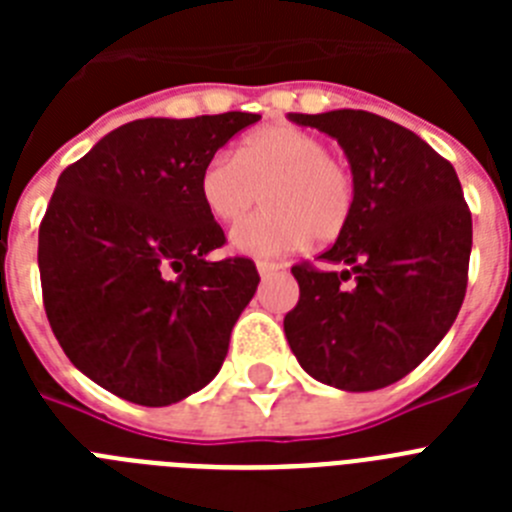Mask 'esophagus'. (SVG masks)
<instances>
[{
    "label": "esophagus",
    "instance_id": "obj_1",
    "mask_svg": "<svg viewBox=\"0 0 512 512\" xmlns=\"http://www.w3.org/2000/svg\"><path fill=\"white\" fill-rule=\"evenodd\" d=\"M256 269H259L261 277H269V274H277L282 264H277V261H256Z\"/></svg>",
    "mask_w": 512,
    "mask_h": 512
}]
</instances>
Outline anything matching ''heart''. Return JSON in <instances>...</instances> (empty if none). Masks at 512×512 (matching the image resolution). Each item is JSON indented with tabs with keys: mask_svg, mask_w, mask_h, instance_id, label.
I'll return each instance as SVG.
<instances>
[{
	"mask_svg": "<svg viewBox=\"0 0 512 512\" xmlns=\"http://www.w3.org/2000/svg\"><path fill=\"white\" fill-rule=\"evenodd\" d=\"M269 210L230 233L235 251L274 256L312 238L338 241L356 210V176L318 133L297 125H266L235 148L217 153L200 171V200L217 223H235L261 202Z\"/></svg>",
	"mask_w": 512,
	"mask_h": 512,
	"instance_id": "1",
	"label": "heart"
}]
</instances>
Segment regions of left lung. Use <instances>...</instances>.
Wrapping results in <instances>:
<instances>
[{
    "instance_id": "1",
    "label": "left lung",
    "mask_w": 512,
    "mask_h": 512,
    "mask_svg": "<svg viewBox=\"0 0 512 512\" xmlns=\"http://www.w3.org/2000/svg\"><path fill=\"white\" fill-rule=\"evenodd\" d=\"M289 120L341 143L356 176V210L346 233L318 256L325 269L292 266L300 300L284 333L318 382L379 390L413 372L459 315L472 212L454 166L413 130L364 110Z\"/></svg>"
}]
</instances>
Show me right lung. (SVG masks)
<instances>
[{
	"label": "right lung",
	"mask_w": 512,
	"mask_h": 512,
	"mask_svg": "<svg viewBox=\"0 0 512 512\" xmlns=\"http://www.w3.org/2000/svg\"><path fill=\"white\" fill-rule=\"evenodd\" d=\"M259 120H135L58 176L38 233L45 315L71 364L112 395L164 408L220 372L259 271L246 256L207 259L225 233L200 171Z\"/></svg>",
	"instance_id": "1"
}]
</instances>
